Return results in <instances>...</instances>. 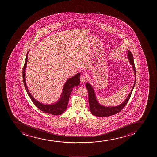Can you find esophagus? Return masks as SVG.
Masks as SVG:
<instances>
[{
	"instance_id": "obj_1",
	"label": "esophagus",
	"mask_w": 157,
	"mask_h": 157,
	"mask_svg": "<svg viewBox=\"0 0 157 157\" xmlns=\"http://www.w3.org/2000/svg\"><path fill=\"white\" fill-rule=\"evenodd\" d=\"M87 78L86 76L82 75L80 77V81L82 83H85V82L87 81Z\"/></svg>"
}]
</instances>
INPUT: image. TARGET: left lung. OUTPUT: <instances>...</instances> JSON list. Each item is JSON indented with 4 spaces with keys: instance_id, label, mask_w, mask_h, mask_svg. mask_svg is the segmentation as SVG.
<instances>
[{
    "instance_id": "1",
    "label": "left lung",
    "mask_w": 157,
    "mask_h": 157,
    "mask_svg": "<svg viewBox=\"0 0 157 157\" xmlns=\"http://www.w3.org/2000/svg\"><path fill=\"white\" fill-rule=\"evenodd\" d=\"M127 55H128L127 56H128L130 64L132 65L133 71L135 72V82L133 84V87L132 89V91L130 93L126 100L121 104L114 107L104 106L101 105L98 102L97 98H96L95 93L94 91V88H93L92 85H90V83H87L86 84V87L88 92V102H89L90 109L91 113L93 115L99 117H108V116L113 115L117 114L119 112H121V110L124 108V107L127 104V103H128V101L130 98V96L132 95L133 88L135 86L136 69L135 67L133 56L129 50H128Z\"/></svg>"
}]
</instances>
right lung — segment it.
<instances>
[{
    "label": "right lung",
    "mask_w": 157,
    "mask_h": 157,
    "mask_svg": "<svg viewBox=\"0 0 157 157\" xmlns=\"http://www.w3.org/2000/svg\"><path fill=\"white\" fill-rule=\"evenodd\" d=\"M28 52H29V51L28 52L27 56H26L25 63L24 64L23 71H22L23 81H24L25 90L27 92L28 95H29L31 101H33V104L42 112H45L48 114H52L53 115H59L63 114L67 109L68 102H69V98H70L71 93L73 90V88L75 86H78L79 85L80 73H78L74 76L69 78L67 79L65 84L63 86L61 98L56 103L50 105L42 104L33 97L32 95L30 94V93L29 92L27 85H26L25 72L26 67H27V63Z\"/></svg>",
    "instance_id": "1"
}]
</instances>
